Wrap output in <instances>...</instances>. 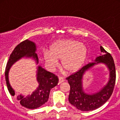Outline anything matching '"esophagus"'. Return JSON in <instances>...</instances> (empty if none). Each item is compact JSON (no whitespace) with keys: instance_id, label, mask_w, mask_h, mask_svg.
<instances>
[{"instance_id":"34e87169","label":"esophagus","mask_w":120,"mask_h":120,"mask_svg":"<svg viewBox=\"0 0 120 120\" xmlns=\"http://www.w3.org/2000/svg\"><path fill=\"white\" fill-rule=\"evenodd\" d=\"M64 81V79L62 78V77H59V83H62Z\"/></svg>"}]
</instances>
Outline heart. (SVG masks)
<instances>
[{"label": "heart", "instance_id": "1", "mask_svg": "<svg viewBox=\"0 0 120 120\" xmlns=\"http://www.w3.org/2000/svg\"><path fill=\"white\" fill-rule=\"evenodd\" d=\"M87 46L80 41L72 39L55 41L49 47V53L45 52L43 59L50 70L58 65V61L61 60L62 69L68 74L78 71L87 60L88 56Z\"/></svg>", "mask_w": 120, "mask_h": 120}]
</instances>
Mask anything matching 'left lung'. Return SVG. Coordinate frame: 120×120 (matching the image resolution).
Masks as SVG:
<instances>
[{
	"label": "left lung",
	"mask_w": 120,
	"mask_h": 120,
	"mask_svg": "<svg viewBox=\"0 0 120 120\" xmlns=\"http://www.w3.org/2000/svg\"><path fill=\"white\" fill-rule=\"evenodd\" d=\"M102 53L97 56L92 62L88 64L80 70L70 75L66 79L70 86L68 100L72 105L82 111L95 110L105 103L112 95L116 79L115 67L114 59L111 54L108 53L102 46H100ZM103 63L108 68L110 71L109 80L98 92L88 94L84 92L83 87V76L86 72L94 65Z\"/></svg>",
	"instance_id": "left-lung-1"
}]
</instances>
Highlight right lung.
I'll return each instance as SVG.
<instances>
[{
    "mask_svg": "<svg viewBox=\"0 0 120 120\" xmlns=\"http://www.w3.org/2000/svg\"><path fill=\"white\" fill-rule=\"evenodd\" d=\"M37 46L34 42L26 40L20 43L15 47L10 55L5 69V80L9 93L12 96H15V91L11 86L9 81V71L14 63L23 58H32L38 63V58L36 53ZM37 80L38 86L31 94L24 96L20 94L17 98L20 101L21 105L27 109H37L48 101L50 90L56 86L58 78L54 74L47 71L42 67L38 65L37 70Z\"/></svg>",
    "mask_w": 120,
    "mask_h": 120,
    "instance_id": "right-lung-1",
    "label": "right lung"
}]
</instances>
